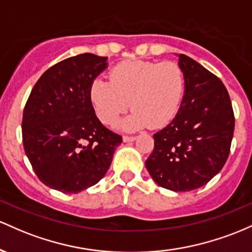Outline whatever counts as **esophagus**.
<instances>
[{
	"label": "esophagus",
	"mask_w": 252,
	"mask_h": 252,
	"mask_svg": "<svg viewBox=\"0 0 252 252\" xmlns=\"http://www.w3.org/2000/svg\"><path fill=\"white\" fill-rule=\"evenodd\" d=\"M137 139V137L135 135H124L123 137V140L125 141V143H127V141H133Z\"/></svg>",
	"instance_id": "1"
}]
</instances>
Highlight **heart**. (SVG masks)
<instances>
[{
    "label": "heart",
    "instance_id": "heart-1",
    "mask_svg": "<svg viewBox=\"0 0 252 252\" xmlns=\"http://www.w3.org/2000/svg\"><path fill=\"white\" fill-rule=\"evenodd\" d=\"M186 93V75L176 62L126 61L109 71V81L96 78L89 98L101 123L114 126L131 107L126 128L165 126L179 112Z\"/></svg>",
    "mask_w": 252,
    "mask_h": 252
}]
</instances>
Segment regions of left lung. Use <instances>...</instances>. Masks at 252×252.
Returning <instances> with one entry per match:
<instances>
[{"label": "left lung", "mask_w": 252, "mask_h": 252, "mask_svg": "<svg viewBox=\"0 0 252 252\" xmlns=\"http://www.w3.org/2000/svg\"><path fill=\"white\" fill-rule=\"evenodd\" d=\"M186 93L174 120L154 134L145 165L160 187L189 191L208 183L230 155L234 114L227 89L214 73L180 55Z\"/></svg>", "instance_id": "obj_1"}]
</instances>
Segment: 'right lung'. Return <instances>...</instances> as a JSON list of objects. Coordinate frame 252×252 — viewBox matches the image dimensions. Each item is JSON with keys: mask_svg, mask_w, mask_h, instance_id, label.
Instances as JSON below:
<instances>
[{"mask_svg": "<svg viewBox=\"0 0 252 252\" xmlns=\"http://www.w3.org/2000/svg\"><path fill=\"white\" fill-rule=\"evenodd\" d=\"M106 57L82 53L47 69L22 115L24 149L38 179L62 193H80L106 175L123 141L95 115L89 98Z\"/></svg>", "mask_w": 252, "mask_h": 252, "instance_id": "1", "label": "right lung"}]
</instances>
